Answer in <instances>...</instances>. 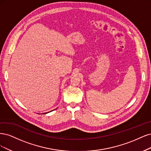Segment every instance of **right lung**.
<instances>
[{"instance_id":"obj_1","label":"right lung","mask_w":151,"mask_h":151,"mask_svg":"<svg viewBox=\"0 0 151 151\" xmlns=\"http://www.w3.org/2000/svg\"><path fill=\"white\" fill-rule=\"evenodd\" d=\"M56 109H55V110H56ZM53 110H51V111H48V112H46V113H42V114H47V113H50V112H51V111H53Z\"/></svg>"}]
</instances>
